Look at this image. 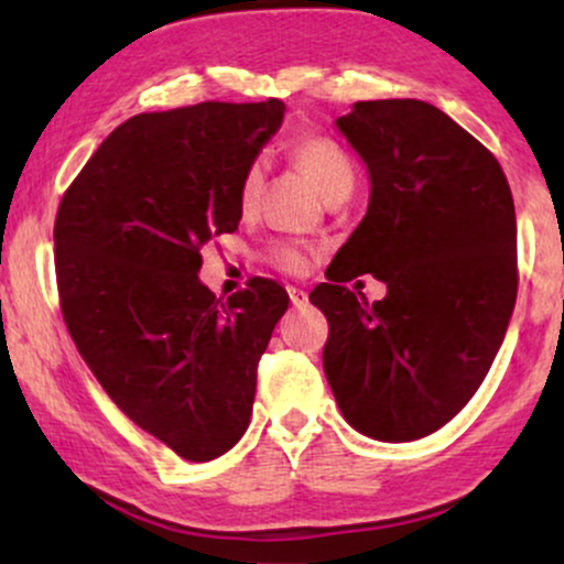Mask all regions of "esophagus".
<instances>
[{"mask_svg":"<svg viewBox=\"0 0 564 564\" xmlns=\"http://www.w3.org/2000/svg\"><path fill=\"white\" fill-rule=\"evenodd\" d=\"M289 300H291V304H294V307H307L310 296H307V291H302V289H296V286H289Z\"/></svg>","mask_w":564,"mask_h":564,"instance_id":"obj_1","label":"esophagus"}]
</instances>
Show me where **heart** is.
<instances>
[{
    "label": "heart",
    "mask_w": 564,
    "mask_h": 564,
    "mask_svg": "<svg viewBox=\"0 0 564 564\" xmlns=\"http://www.w3.org/2000/svg\"><path fill=\"white\" fill-rule=\"evenodd\" d=\"M291 159L296 161V166L313 180L315 187H318L326 198L339 191V187L355 183L352 161H349L347 153L328 138L310 134V138L294 140L291 142ZM262 180V161L249 164V170H246L241 177V185H238V206H241L243 212H251L257 206V200H260ZM270 262H273L275 268L286 270V273H300L304 268V251L296 243H275L273 249H270Z\"/></svg>",
    "instance_id": "obj_1"
}]
</instances>
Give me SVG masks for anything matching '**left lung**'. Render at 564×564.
<instances>
[{
	"label": "left lung",
	"mask_w": 564,
	"mask_h": 564,
	"mask_svg": "<svg viewBox=\"0 0 564 564\" xmlns=\"http://www.w3.org/2000/svg\"><path fill=\"white\" fill-rule=\"evenodd\" d=\"M368 170V209L310 302L323 371L360 435L411 443L448 424L490 371L517 300L514 200L494 153L422 100H364L336 119ZM388 286L368 305L344 283Z\"/></svg>",
	"instance_id": "obj_1"
}]
</instances>
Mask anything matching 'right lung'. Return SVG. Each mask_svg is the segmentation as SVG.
Wrapping results in <instances>:
<instances>
[{
    "mask_svg": "<svg viewBox=\"0 0 564 564\" xmlns=\"http://www.w3.org/2000/svg\"><path fill=\"white\" fill-rule=\"evenodd\" d=\"M281 100L198 102L116 127L55 219L63 318L102 390L185 462L243 437L257 364L289 294L268 278L219 302L200 249L241 223L238 185Z\"/></svg>",
    "mask_w": 564,
    "mask_h": 564,
    "instance_id": "obj_1",
    "label": "right lung"
}]
</instances>
